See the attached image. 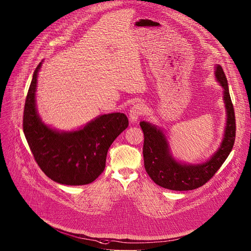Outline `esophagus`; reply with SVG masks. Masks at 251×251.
<instances>
[{"mask_svg":"<svg viewBox=\"0 0 251 251\" xmlns=\"http://www.w3.org/2000/svg\"><path fill=\"white\" fill-rule=\"evenodd\" d=\"M145 107L141 103H137L130 109L129 117L131 122H136L142 115L145 114Z\"/></svg>","mask_w":251,"mask_h":251,"instance_id":"34e87169","label":"esophagus"}]
</instances>
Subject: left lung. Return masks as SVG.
<instances>
[{
  "mask_svg": "<svg viewBox=\"0 0 251 251\" xmlns=\"http://www.w3.org/2000/svg\"><path fill=\"white\" fill-rule=\"evenodd\" d=\"M215 74L217 80L224 89L227 124L220 148L208 161L197 165L181 164L176 161L169 151L168 141L162 131L147 122H140L144 134V168L156 185L164 189L189 191L204 186L221 168L234 145L236 135L235 113L229 94L227 78L220 65H217Z\"/></svg>",
  "mask_w": 251,
  "mask_h": 251,
  "instance_id": "8db88e82",
  "label": "left lung"
}]
</instances>
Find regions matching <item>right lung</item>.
I'll return each instance as SVG.
<instances>
[{
	"label": "right lung",
	"mask_w": 251,
	"mask_h": 251,
	"mask_svg": "<svg viewBox=\"0 0 251 251\" xmlns=\"http://www.w3.org/2000/svg\"><path fill=\"white\" fill-rule=\"evenodd\" d=\"M33 74L27 93L23 131L31 152L41 171L52 180L69 186L88 185L103 173L108 149L128 127L123 113L105 114L82 129L59 133L44 125L35 106L37 74Z\"/></svg>",
	"instance_id": "obj_1"
}]
</instances>
